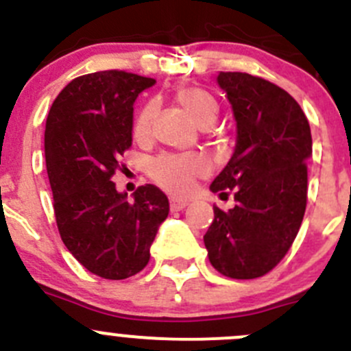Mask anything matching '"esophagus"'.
Here are the masks:
<instances>
[{"label":"esophagus","instance_id":"obj_1","mask_svg":"<svg viewBox=\"0 0 351 351\" xmlns=\"http://www.w3.org/2000/svg\"><path fill=\"white\" fill-rule=\"evenodd\" d=\"M187 206V199H182V197H171V210L172 211H180Z\"/></svg>","mask_w":351,"mask_h":351}]
</instances>
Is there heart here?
<instances>
[{
    "label": "heart",
    "mask_w": 351,
    "mask_h": 351,
    "mask_svg": "<svg viewBox=\"0 0 351 351\" xmlns=\"http://www.w3.org/2000/svg\"><path fill=\"white\" fill-rule=\"evenodd\" d=\"M176 100L184 107L191 119L199 126H210L218 116V102L208 90L196 85H182L176 90ZM157 114V104H145L134 121V136L147 138ZM206 164L194 155H164L152 164L150 172L158 184L172 191L189 187L193 177L203 174Z\"/></svg>",
    "instance_id": "heart-1"
}]
</instances>
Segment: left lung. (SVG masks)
<instances>
[{"instance_id": "8db88e82", "label": "left lung", "mask_w": 351, "mask_h": 351, "mask_svg": "<svg viewBox=\"0 0 351 351\" xmlns=\"http://www.w3.org/2000/svg\"><path fill=\"white\" fill-rule=\"evenodd\" d=\"M232 106L237 138L230 160L210 189L235 206H213L215 220L204 234L211 266L235 280L271 271L289 252L307 204L311 126L290 93L247 73L217 76Z\"/></svg>"}]
</instances>
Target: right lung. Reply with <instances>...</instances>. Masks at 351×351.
I'll return each mask as SVG.
<instances>
[{
	"mask_svg": "<svg viewBox=\"0 0 351 351\" xmlns=\"http://www.w3.org/2000/svg\"><path fill=\"white\" fill-rule=\"evenodd\" d=\"M154 78L97 71L69 82L46 121V167L62 242L90 273L124 280L150 261L169 199L147 184L119 193L110 177L133 143V106Z\"/></svg>",
	"mask_w": 351,
	"mask_h": 351,
	"instance_id": "add662e5",
	"label": "right lung"
}]
</instances>
